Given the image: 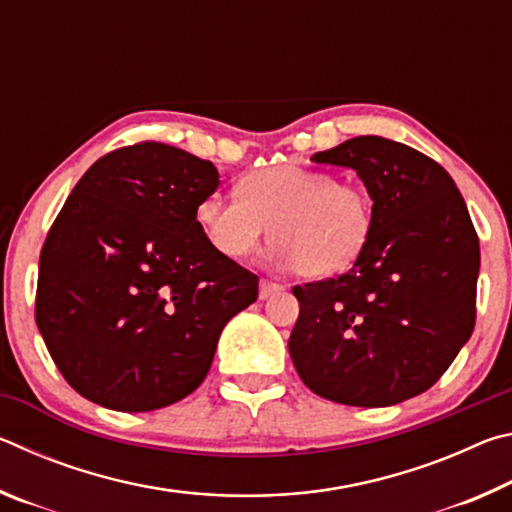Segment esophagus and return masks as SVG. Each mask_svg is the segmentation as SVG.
<instances>
[{
    "label": "esophagus",
    "mask_w": 512,
    "mask_h": 512,
    "mask_svg": "<svg viewBox=\"0 0 512 512\" xmlns=\"http://www.w3.org/2000/svg\"><path fill=\"white\" fill-rule=\"evenodd\" d=\"M280 291H284V284H280V282H271V280L259 282V298H262V300L271 298V296H275V293H280Z\"/></svg>",
    "instance_id": "esophagus-1"
}]
</instances>
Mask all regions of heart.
Listing matches in <instances>:
<instances>
[{
  "mask_svg": "<svg viewBox=\"0 0 512 512\" xmlns=\"http://www.w3.org/2000/svg\"><path fill=\"white\" fill-rule=\"evenodd\" d=\"M196 223L212 248L230 259L253 255L271 225L277 264L293 266L302 277H327L366 253L375 232V203L357 183L280 164L246 173L237 196L201 198Z\"/></svg>",
  "mask_w": 512,
  "mask_h": 512,
  "instance_id": "b5f03b06",
  "label": "heart"
}]
</instances>
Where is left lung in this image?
<instances>
[{"label": "left lung", "mask_w": 512, "mask_h": 512, "mask_svg": "<svg viewBox=\"0 0 512 512\" xmlns=\"http://www.w3.org/2000/svg\"><path fill=\"white\" fill-rule=\"evenodd\" d=\"M311 160L357 171L375 232L348 273L293 287V366L325 400L400 404L436 384L472 336L481 253L470 212L436 160L386 137Z\"/></svg>", "instance_id": "obj_1"}]
</instances>
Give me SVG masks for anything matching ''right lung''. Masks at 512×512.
<instances>
[{"label":"right lung","instance_id":"right-lung-1","mask_svg":"<svg viewBox=\"0 0 512 512\" xmlns=\"http://www.w3.org/2000/svg\"><path fill=\"white\" fill-rule=\"evenodd\" d=\"M219 171L176 146L103 155L76 183L40 250L36 323L69 386L142 413L201 386L228 320L259 277L212 248L196 205Z\"/></svg>","mask_w":512,"mask_h":512}]
</instances>
